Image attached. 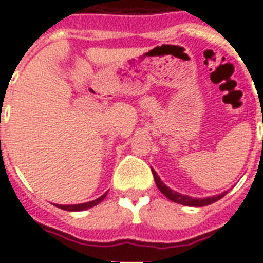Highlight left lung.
Returning a JSON list of instances; mask_svg holds the SVG:
<instances>
[{
	"label": "left lung",
	"instance_id": "8db88e82",
	"mask_svg": "<svg viewBox=\"0 0 263 263\" xmlns=\"http://www.w3.org/2000/svg\"><path fill=\"white\" fill-rule=\"evenodd\" d=\"M153 176H154V180H156V184L157 187H158V190H160L168 199H171L172 202H176V203L185 204V206H192V208L208 206V204H212L214 203V202H217L218 199H221V198L227 194V191H225L222 192V194H220V195L208 196V198H192V196L183 195V194H179V192L173 191V190H171L169 187H166V185L162 183V180L160 179V176L157 175L156 171H153Z\"/></svg>",
	"mask_w": 263,
	"mask_h": 263
}]
</instances>
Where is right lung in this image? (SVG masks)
<instances>
[{
  "label": "right lung",
  "instance_id": "add662e5",
  "mask_svg": "<svg viewBox=\"0 0 263 263\" xmlns=\"http://www.w3.org/2000/svg\"><path fill=\"white\" fill-rule=\"evenodd\" d=\"M107 195V192H105L102 196H99L98 199L91 200V202H86V203L80 204H55L57 208L63 209V210H68V212H82V210H86V209H90L92 206H97L99 202H102L105 199V196Z\"/></svg>",
  "mask_w": 263,
  "mask_h": 263
}]
</instances>
